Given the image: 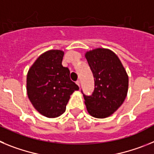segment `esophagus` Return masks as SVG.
Returning <instances> with one entry per match:
<instances>
[{
	"instance_id": "34e87169",
	"label": "esophagus",
	"mask_w": 154,
	"mask_h": 154,
	"mask_svg": "<svg viewBox=\"0 0 154 154\" xmlns=\"http://www.w3.org/2000/svg\"><path fill=\"white\" fill-rule=\"evenodd\" d=\"M76 84H77L79 86H80V81H79V80H77V81H76Z\"/></svg>"
}]
</instances>
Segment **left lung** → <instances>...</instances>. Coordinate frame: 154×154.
I'll return each instance as SVG.
<instances>
[{
	"label": "left lung",
	"mask_w": 154,
	"mask_h": 154,
	"mask_svg": "<svg viewBox=\"0 0 154 154\" xmlns=\"http://www.w3.org/2000/svg\"><path fill=\"white\" fill-rule=\"evenodd\" d=\"M85 57L95 80L92 95H83L87 111L95 118H106L120 107L127 96L128 75L117 55L108 48L86 51Z\"/></svg>",
	"instance_id": "left-lung-1"
}]
</instances>
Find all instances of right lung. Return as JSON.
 Masks as SVG:
<instances>
[{
  "label": "right lung",
  "mask_w": 154,
  "mask_h": 154,
  "mask_svg": "<svg viewBox=\"0 0 154 154\" xmlns=\"http://www.w3.org/2000/svg\"><path fill=\"white\" fill-rule=\"evenodd\" d=\"M64 51L49 50L42 54L27 75V93L35 109L48 118L63 114L70 96L79 86L62 65Z\"/></svg>",
  "instance_id": "1"
}]
</instances>
